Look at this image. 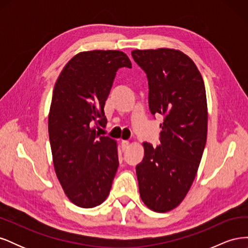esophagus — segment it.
<instances>
[{"mask_svg":"<svg viewBox=\"0 0 248 248\" xmlns=\"http://www.w3.org/2000/svg\"><path fill=\"white\" fill-rule=\"evenodd\" d=\"M128 146H129V141L128 140H123L122 141H121V147H122V149H123V151H125V150L128 148Z\"/></svg>","mask_w":248,"mask_h":248,"instance_id":"34e87169","label":"esophagus"}]
</instances>
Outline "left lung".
I'll return each instance as SVG.
<instances>
[{
    "instance_id": "obj_1",
    "label": "left lung",
    "mask_w": 248,
    "mask_h": 248,
    "mask_svg": "<svg viewBox=\"0 0 248 248\" xmlns=\"http://www.w3.org/2000/svg\"><path fill=\"white\" fill-rule=\"evenodd\" d=\"M131 56L147 76L150 111L163 117L160 145L142 144L145 155L137 166L140 196L153 211L168 212L188 192L206 146L204 80L192 60L180 50L136 49Z\"/></svg>"
}]
</instances>
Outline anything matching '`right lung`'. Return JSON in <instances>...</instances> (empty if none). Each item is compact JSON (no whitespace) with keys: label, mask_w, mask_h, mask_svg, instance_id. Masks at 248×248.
Here are the masks:
<instances>
[{"label":"right lung","mask_w":248,"mask_h":248,"mask_svg":"<svg viewBox=\"0 0 248 248\" xmlns=\"http://www.w3.org/2000/svg\"><path fill=\"white\" fill-rule=\"evenodd\" d=\"M123 67L131 68V62L120 50L79 52L54 88L48 116L52 160L66 196L81 208L106 201L119 167L116 141L96 127H106L104 103Z\"/></svg>","instance_id":"right-lung-1"}]
</instances>
